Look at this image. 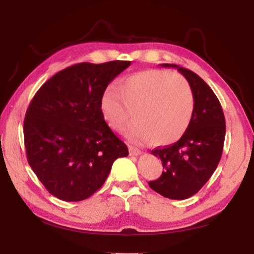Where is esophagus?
<instances>
[{
    "label": "esophagus",
    "mask_w": 254,
    "mask_h": 254,
    "mask_svg": "<svg viewBox=\"0 0 254 254\" xmlns=\"http://www.w3.org/2000/svg\"><path fill=\"white\" fill-rule=\"evenodd\" d=\"M141 153H142V151L140 149L130 147V154H132V156H140Z\"/></svg>",
    "instance_id": "obj_1"
}]
</instances>
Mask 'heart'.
<instances>
[{
    "label": "heart",
    "mask_w": 254,
    "mask_h": 254,
    "mask_svg": "<svg viewBox=\"0 0 254 254\" xmlns=\"http://www.w3.org/2000/svg\"><path fill=\"white\" fill-rule=\"evenodd\" d=\"M100 109L106 123L120 130L134 112L136 121L127 128L133 140L173 144L186 133L194 113V95L184 77L169 70L151 69L124 79L120 89L102 94Z\"/></svg>",
    "instance_id": "obj_1"
}]
</instances>
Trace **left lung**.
Masks as SVG:
<instances>
[{"label": "left lung", "mask_w": 254, "mask_h": 254, "mask_svg": "<svg viewBox=\"0 0 254 254\" xmlns=\"http://www.w3.org/2000/svg\"><path fill=\"white\" fill-rule=\"evenodd\" d=\"M185 76L194 95V113L185 134L177 142L157 148L152 154L160 158L163 170L149 186L170 199H186L207 183L221 160L225 139V118L221 103L212 88L194 71L175 64Z\"/></svg>", "instance_id": "left-lung-1"}]
</instances>
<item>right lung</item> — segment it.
<instances>
[{
	"mask_svg": "<svg viewBox=\"0 0 254 254\" xmlns=\"http://www.w3.org/2000/svg\"><path fill=\"white\" fill-rule=\"evenodd\" d=\"M130 65L77 64L54 75L33 96L23 124L28 162L57 198H88L105 183L113 162L128 154L103 118L100 101Z\"/></svg>",
	"mask_w": 254,
	"mask_h": 254,
	"instance_id": "obj_1",
	"label": "right lung"
}]
</instances>
